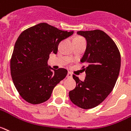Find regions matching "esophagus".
I'll return each mask as SVG.
<instances>
[{
  "label": "esophagus",
  "instance_id": "1",
  "mask_svg": "<svg viewBox=\"0 0 131 131\" xmlns=\"http://www.w3.org/2000/svg\"><path fill=\"white\" fill-rule=\"evenodd\" d=\"M67 78H72V73H71V72H68V74H67Z\"/></svg>",
  "mask_w": 131,
  "mask_h": 131
}]
</instances>
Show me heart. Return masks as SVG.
<instances>
[{
	"mask_svg": "<svg viewBox=\"0 0 131 131\" xmlns=\"http://www.w3.org/2000/svg\"><path fill=\"white\" fill-rule=\"evenodd\" d=\"M84 40V38L81 36H76V37H75L74 38H73V40Z\"/></svg>",
	"mask_w": 131,
	"mask_h": 131,
	"instance_id": "obj_1",
	"label": "heart"
}]
</instances>
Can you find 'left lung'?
I'll use <instances>...</instances> for the list:
<instances>
[{
    "label": "left lung",
    "mask_w": 131,
    "mask_h": 131,
    "mask_svg": "<svg viewBox=\"0 0 131 131\" xmlns=\"http://www.w3.org/2000/svg\"><path fill=\"white\" fill-rule=\"evenodd\" d=\"M85 37L87 48L81 62L84 68V81L73 75L76 87L69 92L74 105L81 109L95 107L103 101L113 89L121 68V54L116 43L105 32L100 30L77 32Z\"/></svg>",
    "instance_id": "8db88e82"
}]
</instances>
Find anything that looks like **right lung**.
I'll list each match as a JSON object with an SVG mask.
<instances>
[{
	"label": "right lung",
	"instance_id": "obj_1",
	"mask_svg": "<svg viewBox=\"0 0 131 131\" xmlns=\"http://www.w3.org/2000/svg\"><path fill=\"white\" fill-rule=\"evenodd\" d=\"M73 33L43 22L19 36L10 59V73L16 89L26 101L34 105L46 101L56 85L66 77L67 70L52 71L47 62L50 53H57L61 40Z\"/></svg>",
	"mask_w": 131,
	"mask_h": 131
}]
</instances>
